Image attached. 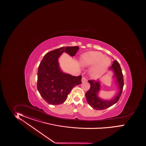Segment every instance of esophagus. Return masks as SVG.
Instances as JSON below:
<instances>
[{"mask_svg":"<svg viewBox=\"0 0 146 146\" xmlns=\"http://www.w3.org/2000/svg\"><path fill=\"white\" fill-rule=\"evenodd\" d=\"M87 79L86 78H85L84 77H83L82 78V79H81V81H82V82H84L85 81H87Z\"/></svg>","mask_w":146,"mask_h":146,"instance_id":"34e87169","label":"esophagus"}]
</instances>
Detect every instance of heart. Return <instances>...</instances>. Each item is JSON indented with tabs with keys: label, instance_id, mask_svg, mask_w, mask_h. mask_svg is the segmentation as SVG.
<instances>
[{
	"label": "heart",
	"instance_id": "b5f03b06",
	"mask_svg": "<svg viewBox=\"0 0 146 146\" xmlns=\"http://www.w3.org/2000/svg\"><path fill=\"white\" fill-rule=\"evenodd\" d=\"M81 64L84 67L93 66L90 74L96 77L106 71L110 66L111 60L109 57L104 56L98 51H91L84 54L80 59Z\"/></svg>",
	"mask_w": 146,
	"mask_h": 146
}]
</instances>
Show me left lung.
Listing matches in <instances>:
<instances>
[{
	"label": "left lung",
	"instance_id": "8db88e82",
	"mask_svg": "<svg viewBox=\"0 0 146 146\" xmlns=\"http://www.w3.org/2000/svg\"><path fill=\"white\" fill-rule=\"evenodd\" d=\"M110 70L114 72L113 77L116 79L115 82L118 84L119 93L113 99L111 100H103L98 97L97 95L101 88L100 82L95 80H89L88 82L90 84V88L86 93L85 95L89 106L95 110H101L110 107L118 102L121 96L124 86V78L119 62L117 60L113 61L112 66L110 67Z\"/></svg>",
	"mask_w": 146,
	"mask_h": 146
}]
</instances>
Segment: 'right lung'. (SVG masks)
Wrapping results in <instances>:
<instances>
[{
    "instance_id": "obj_1",
    "label": "right lung",
    "mask_w": 146,
    "mask_h": 146,
    "mask_svg": "<svg viewBox=\"0 0 146 146\" xmlns=\"http://www.w3.org/2000/svg\"><path fill=\"white\" fill-rule=\"evenodd\" d=\"M79 49V46H75L53 50L45 54L40 62L37 88L40 96L49 104L63 103L72 89L82 83L81 75L75 76L62 72L58 62V58L64 52L73 57Z\"/></svg>"
}]
</instances>
